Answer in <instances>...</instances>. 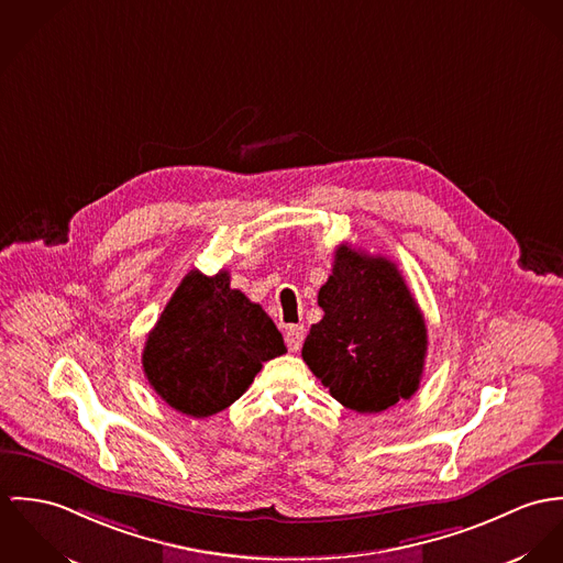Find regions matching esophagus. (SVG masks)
Masks as SVG:
<instances>
[{"mask_svg": "<svg viewBox=\"0 0 563 563\" xmlns=\"http://www.w3.org/2000/svg\"><path fill=\"white\" fill-rule=\"evenodd\" d=\"M302 341H305V325H289L285 330V343L289 352H298L302 347Z\"/></svg>", "mask_w": 563, "mask_h": 563, "instance_id": "esophagus-1", "label": "esophagus"}]
</instances>
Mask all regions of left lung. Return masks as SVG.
I'll return each mask as SVG.
<instances>
[{
  "label": "left lung",
  "instance_id": "obj_1",
  "mask_svg": "<svg viewBox=\"0 0 563 563\" xmlns=\"http://www.w3.org/2000/svg\"><path fill=\"white\" fill-rule=\"evenodd\" d=\"M317 305L302 358L339 404L372 415L415 395L428 328L395 263L341 244Z\"/></svg>",
  "mask_w": 563,
  "mask_h": 563
}]
</instances>
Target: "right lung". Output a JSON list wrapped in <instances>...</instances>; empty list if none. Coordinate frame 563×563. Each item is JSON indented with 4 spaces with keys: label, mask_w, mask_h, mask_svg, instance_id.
Returning <instances> with one entry per match:
<instances>
[{
    "label": "right lung",
    "mask_w": 563,
    "mask_h": 563,
    "mask_svg": "<svg viewBox=\"0 0 563 563\" xmlns=\"http://www.w3.org/2000/svg\"><path fill=\"white\" fill-rule=\"evenodd\" d=\"M285 352L274 321L231 289L229 272L191 269L148 332L142 367L170 408L205 419L238 401L263 363Z\"/></svg>",
    "instance_id": "right-lung-1"
}]
</instances>
